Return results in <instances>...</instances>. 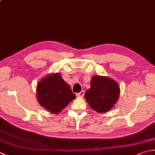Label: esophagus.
Returning a JSON list of instances; mask_svg holds the SVG:
<instances>
[{
    "label": "esophagus",
    "mask_w": 155,
    "mask_h": 155,
    "mask_svg": "<svg viewBox=\"0 0 155 155\" xmlns=\"http://www.w3.org/2000/svg\"><path fill=\"white\" fill-rule=\"evenodd\" d=\"M84 92L83 91H82L80 92V93H78L77 94V97H83L84 96Z\"/></svg>",
    "instance_id": "34e87169"
}]
</instances>
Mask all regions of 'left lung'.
<instances>
[{
  "label": "left lung",
  "mask_w": 155,
  "mask_h": 155,
  "mask_svg": "<svg viewBox=\"0 0 155 155\" xmlns=\"http://www.w3.org/2000/svg\"><path fill=\"white\" fill-rule=\"evenodd\" d=\"M120 94V87L112 78L104 76H93L91 88L84 98L89 106L98 113H104L113 108Z\"/></svg>",
  "instance_id": "1"
}]
</instances>
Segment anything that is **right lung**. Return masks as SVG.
<instances>
[{
  "label": "right lung",
  "instance_id": "add662e5",
  "mask_svg": "<svg viewBox=\"0 0 155 155\" xmlns=\"http://www.w3.org/2000/svg\"><path fill=\"white\" fill-rule=\"evenodd\" d=\"M38 103L53 114H59L76 98L70 85L62 78L61 74L51 73L39 81L37 86Z\"/></svg>",
  "mask_w": 155,
  "mask_h": 155
}]
</instances>
